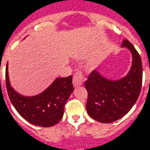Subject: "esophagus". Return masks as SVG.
<instances>
[{"instance_id":"esophagus-1","label":"esophagus","mask_w":150,"mask_h":150,"mask_svg":"<svg viewBox=\"0 0 150 150\" xmlns=\"http://www.w3.org/2000/svg\"><path fill=\"white\" fill-rule=\"evenodd\" d=\"M84 75H82V73L80 72V71H77L76 73L74 74V76H73V85L75 88L77 87L81 86L83 84V81H84Z\"/></svg>"}]
</instances>
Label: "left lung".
Returning <instances> with one entry per match:
<instances>
[{
	"label": "left lung",
	"mask_w": 150,
	"mask_h": 150,
	"mask_svg": "<svg viewBox=\"0 0 150 150\" xmlns=\"http://www.w3.org/2000/svg\"><path fill=\"white\" fill-rule=\"evenodd\" d=\"M121 47L127 49L132 56L131 67L124 77L112 80L94 70L85 83L88 91L87 112L100 123H111L123 117L133 108L140 94L141 58L127 40H124Z\"/></svg>",
	"instance_id": "left-lung-1"
}]
</instances>
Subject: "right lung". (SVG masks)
<instances>
[{
  "mask_svg": "<svg viewBox=\"0 0 150 150\" xmlns=\"http://www.w3.org/2000/svg\"><path fill=\"white\" fill-rule=\"evenodd\" d=\"M6 86L9 98L19 114L33 125L49 127L56 125L64 114V108L73 92L72 76L56 78L43 91L34 96L19 94L11 86L6 68Z\"/></svg>",
  "mask_w": 150,
  "mask_h": 150,
  "instance_id": "obj_1",
  "label": "right lung"
}]
</instances>
